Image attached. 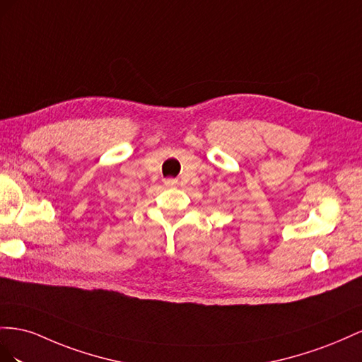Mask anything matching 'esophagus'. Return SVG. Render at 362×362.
Here are the masks:
<instances>
[{"label":"esophagus","instance_id":"34e87169","mask_svg":"<svg viewBox=\"0 0 362 362\" xmlns=\"http://www.w3.org/2000/svg\"><path fill=\"white\" fill-rule=\"evenodd\" d=\"M165 185H167V187H175V185H177V180L168 179V180H165Z\"/></svg>","mask_w":362,"mask_h":362}]
</instances>
